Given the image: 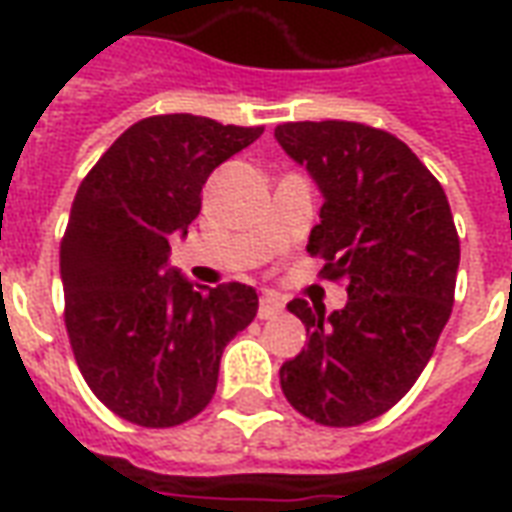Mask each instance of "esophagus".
I'll list each match as a JSON object with an SVG mask.
<instances>
[{
    "instance_id": "esophagus-1",
    "label": "esophagus",
    "mask_w": 512,
    "mask_h": 512,
    "mask_svg": "<svg viewBox=\"0 0 512 512\" xmlns=\"http://www.w3.org/2000/svg\"><path fill=\"white\" fill-rule=\"evenodd\" d=\"M279 312H282V301L274 299V296H263V299H260V310H257V315H260L263 321L277 318Z\"/></svg>"
}]
</instances>
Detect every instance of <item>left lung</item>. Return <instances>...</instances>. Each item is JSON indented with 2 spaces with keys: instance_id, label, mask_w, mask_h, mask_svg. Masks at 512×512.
Segmentation results:
<instances>
[{
  "instance_id": "obj_1",
  "label": "left lung",
  "mask_w": 512,
  "mask_h": 512,
  "mask_svg": "<svg viewBox=\"0 0 512 512\" xmlns=\"http://www.w3.org/2000/svg\"><path fill=\"white\" fill-rule=\"evenodd\" d=\"M279 147L323 197L307 252L348 279L343 310H288L307 348L279 367L290 406L329 428L381 417L425 370L447 326L461 263L447 194L397 136L345 120L285 123Z\"/></svg>"
}]
</instances>
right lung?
Listing matches in <instances>:
<instances>
[{"label": "right lung", "instance_id": "right-lung-1", "mask_svg": "<svg viewBox=\"0 0 512 512\" xmlns=\"http://www.w3.org/2000/svg\"><path fill=\"white\" fill-rule=\"evenodd\" d=\"M263 134L197 115L139 120L98 158L60 246L65 326L95 397L142 428L211 403L224 345L257 315L241 282L205 288L169 266L213 169Z\"/></svg>", "mask_w": 512, "mask_h": 512}]
</instances>
